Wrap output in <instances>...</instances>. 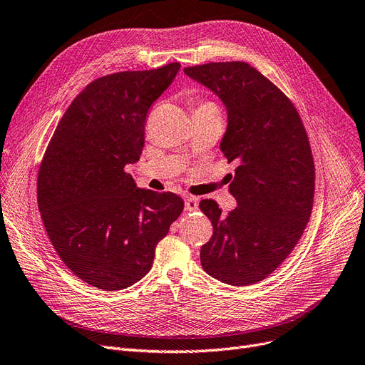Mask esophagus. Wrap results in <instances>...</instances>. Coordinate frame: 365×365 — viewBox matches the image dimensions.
Masks as SVG:
<instances>
[{
    "mask_svg": "<svg viewBox=\"0 0 365 365\" xmlns=\"http://www.w3.org/2000/svg\"><path fill=\"white\" fill-rule=\"evenodd\" d=\"M198 209V200L194 197L185 198V210L186 212H195Z\"/></svg>",
    "mask_w": 365,
    "mask_h": 365,
    "instance_id": "obj_1",
    "label": "esophagus"
}]
</instances>
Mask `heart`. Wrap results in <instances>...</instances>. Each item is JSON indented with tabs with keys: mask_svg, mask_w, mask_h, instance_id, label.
Segmentation results:
<instances>
[{
	"mask_svg": "<svg viewBox=\"0 0 365 365\" xmlns=\"http://www.w3.org/2000/svg\"><path fill=\"white\" fill-rule=\"evenodd\" d=\"M197 108H216V107H215L212 103H201ZM197 108H195V110H197Z\"/></svg>",
	"mask_w": 365,
	"mask_h": 365,
	"instance_id": "obj_1",
	"label": "heart"
}]
</instances>
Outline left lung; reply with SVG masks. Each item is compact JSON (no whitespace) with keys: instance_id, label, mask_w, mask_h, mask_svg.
<instances>
[{"instance_id":"obj_1","label":"left lung","mask_w":365,"mask_h":365,"mask_svg":"<svg viewBox=\"0 0 365 365\" xmlns=\"http://www.w3.org/2000/svg\"><path fill=\"white\" fill-rule=\"evenodd\" d=\"M183 71L225 106L220 150L237 164L230 174L237 207L222 215L216 201L200 202L213 225L200 252L201 265L220 282L247 287L287 259L309 222L314 164L307 133L287 95L246 62H210Z\"/></svg>"}]
</instances>
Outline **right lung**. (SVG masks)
<instances>
[{
    "label": "right lung",
    "instance_id": "add662e5",
    "mask_svg": "<svg viewBox=\"0 0 365 365\" xmlns=\"http://www.w3.org/2000/svg\"><path fill=\"white\" fill-rule=\"evenodd\" d=\"M179 70L173 62L93 81L70 104L43 156L37 201L47 235L70 270L98 289L120 291L143 279L183 210L179 195L137 187L125 173L143 152L150 106Z\"/></svg>",
    "mask_w": 365,
    "mask_h": 365
}]
</instances>
